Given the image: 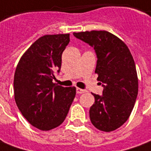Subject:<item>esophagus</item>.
I'll return each instance as SVG.
<instances>
[{"instance_id": "1", "label": "esophagus", "mask_w": 151, "mask_h": 151, "mask_svg": "<svg viewBox=\"0 0 151 151\" xmlns=\"http://www.w3.org/2000/svg\"><path fill=\"white\" fill-rule=\"evenodd\" d=\"M86 89H80V88H77V89H76V93H77L78 94L86 93Z\"/></svg>"}]
</instances>
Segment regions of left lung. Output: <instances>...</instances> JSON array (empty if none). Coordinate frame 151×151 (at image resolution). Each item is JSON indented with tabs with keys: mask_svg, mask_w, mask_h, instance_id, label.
I'll return each mask as SVG.
<instances>
[{
	"mask_svg": "<svg viewBox=\"0 0 151 151\" xmlns=\"http://www.w3.org/2000/svg\"><path fill=\"white\" fill-rule=\"evenodd\" d=\"M93 47L97 56L95 73L104 87L103 94L93 93L90 121L97 129L109 132L125 123L138 93V79L132 56L120 38L107 31L73 33Z\"/></svg>",
	"mask_w": 151,
	"mask_h": 151,
	"instance_id": "8db88e82",
	"label": "left lung"
}]
</instances>
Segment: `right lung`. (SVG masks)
Listing matches in <instances>:
<instances>
[{
  "mask_svg": "<svg viewBox=\"0 0 151 151\" xmlns=\"http://www.w3.org/2000/svg\"><path fill=\"white\" fill-rule=\"evenodd\" d=\"M70 34L44 35L30 46L19 62L14 77V99L26 120L34 127L49 131L65 120L76 96V87L53 83Z\"/></svg>",
  "mask_w": 151,
  "mask_h": 151,
  "instance_id": "add662e5",
  "label": "right lung"
}]
</instances>
